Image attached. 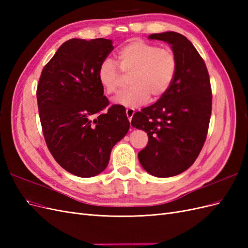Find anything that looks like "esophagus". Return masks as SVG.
<instances>
[{
	"label": "esophagus",
	"instance_id": "esophagus-1",
	"mask_svg": "<svg viewBox=\"0 0 248 248\" xmlns=\"http://www.w3.org/2000/svg\"><path fill=\"white\" fill-rule=\"evenodd\" d=\"M134 112H136V110H134L133 108H127L126 109V116H127V118H128L129 121H131V119H132V117L134 115Z\"/></svg>",
	"mask_w": 248,
	"mask_h": 248
}]
</instances>
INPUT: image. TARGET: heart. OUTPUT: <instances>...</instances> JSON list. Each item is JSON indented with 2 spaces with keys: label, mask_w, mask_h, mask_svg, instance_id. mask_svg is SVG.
I'll return each instance as SVG.
<instances>
[{
  "label": "heart",
  "mask_w": 248,
  "mask_h": 248,
  "mask_svg": "<svg viewBox=\"0 0 248 248\" xmlns=\"http://www.w3.org/2000/svg\"><path fill=\"white\" fill-rule=\"evenodd\" d=\"M120 70L128 74L125 91L116 97L117 103L127 108H138L149 101L150 96L157 100L166 94L175 79L178 62L175 52L160 48L144 40H132L120 47L117 52ZM111 59L100 63L97 71L99 84L108 95L117 93L121 73Z\"/></svg>",
  "instance_id": "b5f03b06"
}]
</instances>
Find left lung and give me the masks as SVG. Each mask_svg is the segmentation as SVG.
Segmentation results:
<instances>
[{
    "mask_svg": "<svg viewBox=\"0 0 248 248\" xmlns=\"http://www.w3.org/2000/svg\"><path fill=\"white\" fill-rule=\"evenodd\" d=\"M149 39L170 44L178 68L169 91L152 106L137 111L132 127L148 134L139 160L150 175L181 174L196 161L207 138L212 92L204 60L185 36L176 32L151 34Z\"/></svg>",
    "mask_w": 248,
    "mask_h": 248,
    "instance_id": "obj_1",
    "label": "left lung"
}]
</instances>
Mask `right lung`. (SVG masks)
<instances>
[{"label":"right lung","instance_id":"obj_1","mask_svg":"<svg viewBox=\"0 0 248 248\" xmlns=\"http://www.w3.org/2000/svg\"><path fill=\"white\" fill-rule=\"evenodd\" d=\"M111 43L104 38L64 42L44 66L37 87L49 152L64 170L81 178L106 170L112 147L130 127L124 107L108 108L97 78L100 63L114 49Z\"/></svg>","mask_w":248,"mask_h":248}]
</instances>
